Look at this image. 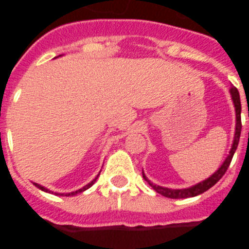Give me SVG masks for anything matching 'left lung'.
I'll return each mask as SVG.
<instances>
[{"mask_svg": "<svg viewBox=\"0 0 249 249\" xmlns=\"http://www.w3.org/2000/svg\"><path fill=\"white\" fill-rule=\"evenodd\" d=\"M231 92V96H232V101H233V105H234V108H236V132H234V138H233V144H232V148L230 151V155L227 156V158L224 160V162L222 163V166L219 167L214 173H213L211 177H208L207 179L204 181L199 182V183L195 184L192 187H188V188H183V190H172V188H166V187H160V186H156L155 183H152L149 181L148 178L144 176V173L142 172L143 175L144 181L148 182L149 186L153 188L157 193L160 195L164 196L167 198H190V197H196V196L201 195V193L206 192L211 188V187L214 186L217 182L223 177V175L226 173V171L228 169L231 164V160H232L233 155H234V152H236L237 146H238V142H239V137H241V129H242V122H241V98H239V93H238V89L236 87H232L230 89ZM249 116V114H248Z\"/></svg>", "mask_w": 249, "mask_h": 249, "instance_id": "1", "label": "left lung"}]
</instances>
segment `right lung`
I'll list each match as a JSON object with an SVG mask.
<instances>
[{"label": "right lung", "instance_id": "1", "mask_svg": "<svg viewBox=\"0 0 249 249\" xmlns=\"http://www.w3.org/2000/svg\"><path fill=\"white\" fill-rule=\"evenodd\" d=\"M98 176H100V173H98V175H97V177L94 178L93 181H91V182H89V184H86V186H85V187H82V188H80V190H77V191H74V192H71V193H61V196H74V195H77V193H82V192H83V191H86V190H89V187H91V186H92V184H93V183H94V182H96V179H97V178H98ZM34 184H35V186H36V187H37V188H39V190H41V191H43V192H48V193H53V192H52V191L47 190V188H46V187L41 186V184H38V183H34ZM54 195H56V196H57V195H58V196H59V193H54Z\"/></svg>", "mask_w": 249, "mask_h": 249}]
</instances>
